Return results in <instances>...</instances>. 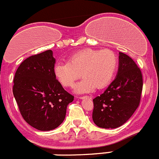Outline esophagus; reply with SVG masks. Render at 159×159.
Instances as JSON below:
<instances>
[{
  "instance_id": "obj_1",
  "label": "esophagus",
  "mask_w": 159,
  "mask_h": 159,
  "mask_svg": "<svg viewBox=\"0 0 159 159\" xmlns=\"http://www.w3.org/2000/svg\"><path fill=\"white\" fill-rule=\"evenodd\" d=\"M86 97H88V98H90V99H91V96H79V99H84V98H86Z\"/></svg>"
}]
</instances>
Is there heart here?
<instances>
[{
    "label": "heart",
    "instance_id": "b5f03b06",
    "mask_svg": "<svg viewBox=\"0 0 159 159\" xmlns=\"http://www.w3.org/2000/svg\"><path fill=\"white\" fill-rule=\"evenodd\" d=\"M118 65L117 55L109 49L84 48L70 57L67 63H58L55 75L64 87L70 88L81 76L77 85L78 93L104 88L113 79Z\"/></svg>",
    "mask_w": 159,
    "mask_h": 159
}]
</instances>
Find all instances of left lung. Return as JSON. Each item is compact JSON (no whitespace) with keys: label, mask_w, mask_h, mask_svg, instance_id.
<instances>
[{"label":"left lung","mask_w":159,"mask_h":159,"mask_svg":"<svg viewBox=\"0 0 159 159\" xmlns=\"http://www.w3.org/2000/svg\"><path fill=\"white\" fill-rule=\"evenodd\" d=\"M143 76L133 59L119 52L115 79L100 96L93 99V120L97 126L115 129L126 122L140 105Z\"/></svg>","instance_id":"8db88e82"}]
</instances>
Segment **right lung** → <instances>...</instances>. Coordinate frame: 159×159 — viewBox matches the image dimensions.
I'll use <instances>...</instances> for the list:
<instances>
[{"label":"right lung","instance_id":"right-lung-1","mask_svg":"<svg viewBox=\"0 0 159 159\" xmlns=\"http://www.w3.org/2000/svg\"><path fill=\"white\" fill-rule=\"evenodd\" d=\"M52 50L31 56L16 72L13 95L23 119L34 128L49 131L64 120L74 96L56 78Z\"/></svg>","mask_w":159,"mask_h":159}]
</instances>
